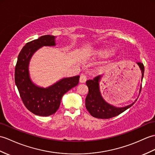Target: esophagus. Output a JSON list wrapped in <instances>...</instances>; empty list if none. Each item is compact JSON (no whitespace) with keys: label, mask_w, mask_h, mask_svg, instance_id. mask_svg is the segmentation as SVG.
I'll return each mask as SVG.
<instances>
[{"label":"esophagus","mask_w":155,"mask_h":155,"mask_svg":"<svg viewBox=\"0 0 155 155\" xmlns=\"http://www.w3.org/2000/svg\"><path fill=\"white\" fill-rule=\"evenodd\" d=\"M87 80V77L85 74H81L80 77V82L81 83H84V82Z\"/></svg>","instance_id":"34e87169"}]
</instances>
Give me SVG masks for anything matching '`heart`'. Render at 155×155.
I'll list each match as a JSON object with an SVG mask.
<instances>
[{
	"label": "heart",
	"mask_w": 155,
	"mask_h": 155,
	"mask_svg": "<svg viewBox=\"0 0 155 155\" xmlns=\"http://www.w3.org/2000/svg\"><path fill=\"white\" fill-rule=\"evenodd\" d=\"M114 51L111 49H102V50H100V51H98L96 52L97 55H98L100 57H107L110 56V55L113 53Z\"/></svg>",
	"instance_id": "b5f03b06"
}]
</instances>
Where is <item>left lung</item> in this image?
I'll return each mask as SVG.
<instances>
[{"label": "left lung", "mask_w": 155, "mask_h": 155, "mask_svg": "<svg viewBox=\"0 0 155 155\" xmlns=\"http://www.w3.org/2000/svg\"><path fill=\"white\" fill-rule=\"evenodd\" d=\"M137 63L141 70L143 80L145 68L142 63ZM101 77V75H99L93 80H88L86 82L88 88V93L85 100V106L91 116L99 119H110L118 116L134 105L135 102L124 107H116L107 103L102 97L99 89V81Z\"/></svg>", "instance_id": "left-lung-1"}]
</instances>
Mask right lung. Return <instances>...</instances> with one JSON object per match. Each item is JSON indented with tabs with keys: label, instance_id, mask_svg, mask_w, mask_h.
Masks as SVG:
<instances>
[{
	"label": "right lung",
	"instance_id": "add662e5",
	"mask_svg": "<svg viewBox=\"0 0 155 155\" xmlns=\"http://www.w3.org/2000/svg\"><path fill=\"white\" fill-rule=\"evenodd\" d=\"M53 35H45L27 43L18 57L14 79L21 99L26 108L35 115L49 116L59 109L63 96L76 86L80 76L64 78L48 88H41L31 82L29 62L33 54L43 46L55 45Z\"/></svg>",
	"mask_w": 155,
	"mask_h": 155
}]
</instances>
